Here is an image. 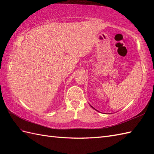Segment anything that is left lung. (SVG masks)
Returning a JSON list of instances; mask_svg holds the SVG:
<instances>
[{
  "instance_id": "8db88e82",
  "label": "left lung",
  "mask_w": 154,
  "mask_h": 154,
  "mask_svg": "<svg viewBox=\"0 0 154 154\" xmlns=\"http://www.w3.org/2000/svg\"><path fill=\"white\" fill-rule=\"evenodd\" d=\"M91 106V107H92V108H93V109H94V108H93V106ZM94 109V110H96V109ZM97 111H98V110H97Z\"/></svg>"
}]
</instances>
